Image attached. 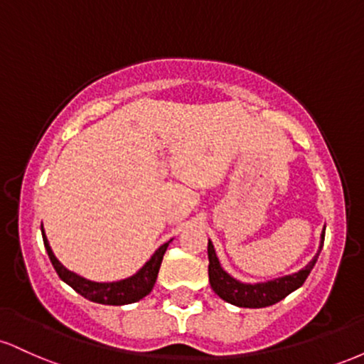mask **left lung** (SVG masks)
Segmentation results:
<instances>
[{
    "label": "left lung",
    "instance_id": "1",
    "mask_svg": "<svg viewBox=\"0 0 364 364\" xmlns=\"http://www.w3.org/2000/svg\"><path fill=\"white\" fill-rule=\"evenodd\" d=\"M323 240L325 235H321L318 253H316L315 258H313L304 269L299 270V272L262 284H243L236 281V279H232L228 272H224V269L219 263V258H217L215 255L214 245L208 240V281H210V286L212 289L215 291V294L219 296L220 299H224V301L236 304V306L241 308L270 306V304L279 303L281 299L286 298L287 294H291L292 291H296L298 287L303 286L306 277L310 275L311 269L315 267L316 258H318V255L321 252V246H323Z\"/></svg>",
    "mask_w": 364,
    "mask_h": 364
}]
</instances>
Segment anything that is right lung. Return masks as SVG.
Instances as JSON below:
<instances>
[{
	"instance_id": "right-lung-1",
	"label": "right lung",
	"mask_w": 364,
	"mask_h": 364,
	"mask_svg": "<svg viewBox=\"0 0 364 364\" xmlns=\"http://www.w3.org/2000/svg\"><path fill=\"white\" fill-rule=\"evenodd\" d=\"M41 231H43L46 252H48L49 260H51L54 270H56V274L60 275L61 281H65L70 287H73L78 294H82L83 298L90 299V301L101 303V304H114V306L140 301L141 298H145V296L152 291L154 284H156L159 269H161L162 257H164L166 250H168L169 246V241L162 245L161 248L152 255V258L141 267L139 272L132 275V277L124 279V281L92 282L80 277V275L70 272L68 269H65V267L60 263V260L54 257L51 246L48 243V237L44 235L43 224H41Z\"/></svg>"
}]
</instances>
